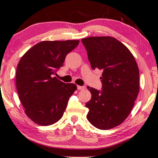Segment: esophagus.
I'll return each instance as SVG.
<instances>
[{
  "mask_svg": "<svg viewBox=\"0 0 158 158\" xmlns=\"http://www.w3.org/2000/svg\"><path fill=\"white\" fill-rule=\"evenodd\" d=\"M85 88V87L84 86H80V85H77V90H84V89Z\"/></svg>",
  "mask_w": 158,
  "mask_h": 158,
  "instance_id": "esophagus-1",
  "label": "esophagus"
}]
</instances>
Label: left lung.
I'll return each mask as SVG.
<instances>
[{
	"label": "left lung",
	"instance_id": "8db88e82",
	"mask_svg": "<svg viewBox=\"0 0 158 158\" xmlns=\"http://www.w3.org/2000/svg\"><path fill=\"white\" fill-rule=\"evenodd\" d=\"M91 68L102 71L101 91L88 87L92 95L85 104L93 126L109 130L120 125L133 108L139 93V68L130 50L110 36L81 40Z\"/></svg>",
	"mask_w": 158,
	"mask_h": 158
}]
</instances>
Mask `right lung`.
I'll return each mask as SVG.
<instances>
[{
	"label": "right lung",
	"instance_id": "1",
	"mask_svg": "<svg viewBox=\"0 0 158 158\" xmlns=\"http://www.w3.org/2000/svg\"><path fill=\"white\" fill-rule=\"evenodd\" d=\"M78 40H45L22 56L18 64L15 83L25 113L36 124L48 126L63 117L68 100L77 86L64 83L55 76L68 53Z\"/></svg>",
	"mask_w": 158,
	"mask_h": 158
}]
</instances>
